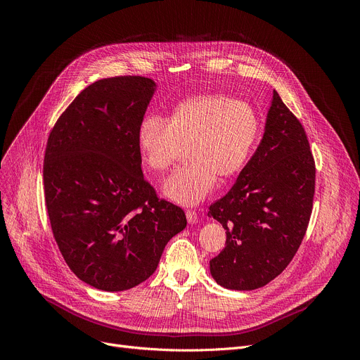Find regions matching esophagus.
<instances>
[{
	"mask_svg": "<svg viewBox=\"0 0 360 360\" xmlns=\"http://www.w3.org/2000/svg\"><path fill=\"white\" fill-rule=\"evenodd\" d=\"M186 219L189 225L198 224V214L195 211H186Z\"/></svg>",
	"mask_w": 360,
	"mask_h": 360,
	"instance_id": "1",
	"label": "esophagus"
}]
</instances>
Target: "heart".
<instances>
[{"instance_id":"heart-1","label":"heart","mask_w":360,"mask_h":360,"mask_svg":"<svg viewBox=\"0 0 360 360\" xmlns=\"http://www.w3.org/2000/svg\"><path fill=\"white\" fill-rule=\"evenodd\" d=\"M259 132V117L249 102L200 94L178 104L169 121L160 115L143 118L136 146L149 169L164 172L188 145L191 161L167 179L164 193L191 207L214 191L218 175L228 178L243 168Z\"/></svg>"}]
</instances>
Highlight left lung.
Listing matches in <instances>:
<instances>
[{
	"instance_id": "left-lung-1",
	"label": "left lung",
	"mask_w": 360,
	"mask_h": 360,
	"mask_svg": "<svg viewBox=\"0 0 360 360\" xmlns=\"http://www.w3.org/2000/svg\"><path fill=\"white\" fill-rule=\"evenodd\" d=\"M315 161L299 120L274 89L262 141L231 191L210 207L226 243L210 262L221 286L253 290L293 259L309 225Z\"/></svg>"
}]
</instances>
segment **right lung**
<instances>
[{"mask_svg":"<svg viewBox=\"0 0 360 360\" xmlns=\"http://www.w3.org/2000/svg\"><path fill=\"white\" fill-rule=\"evenodd\" d=\"M157 84L145 77L99 79L71 102L49 132L44 193L70 269L107 292L131 289L155 272L185 212L143 178L136 146Z\"/></svg>","mask_w":360,"mask_h":360,"instance_id":"add662e5","label":"right lung"}]
</instances>
